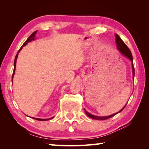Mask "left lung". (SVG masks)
Here are the masks:
<instances>
[{"mask_svg": "<svg viewBox=\"0 0 149 149\" xmlns=\"http://www.w3.org/2000/svg\"><path fill=\"white\" fill-rule=\"evenodd\" d=\"M115 37H116V47L117 49L119 50V51L121 52L123 55H124L125 57H127L128 59H129L132 62V74H133V79H134V65H133V59H132V56L131 50H129V49L128 48V47L125 45V43L123 42V40L120 38V36L118 35L117 34H115ZM127 105V104H125V106ZM125 106L123 107V108L118 111V113L113 114V115H111L110 116H95L91 115V114L89 113L88 112H87L86 110L84 109L85 113H86V115L90 117V118H92V119H95V120H106L107 118H111L113 116H115V115H116L117 113H118L120 112H121L124 109V107H125Z\"/></svg>", "mask_w": 149, "mask_h": 149, "instance_id": "obj_1", "label": "left lung"}]
</instances>
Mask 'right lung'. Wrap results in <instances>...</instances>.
<instances>
[{
	"instance_id": "right-lung-1",
	"label": "right lung",
	"mask_w": 149,
	"mask_h": 149,
	"mask_svg": "<svg viewBox=\"0 0 149 149\" xmlns=\"http://www.w3.org/2000/svg\"><path fill=\"white\" fill-rule=\"evenodd\" d=\"M36 33H37V31H34V32L33 33L31 34V35L29 38H28L27 40L26 41V42H25V43L23 44V45H22V46L20 47V49H19L18 52V53H17V54L16 55V56H15V61H14V69H13V75H12V81H13V78L14 74H15V72L16 63H17V58H18V53H19V52H20V50L22 49V48H23V47H24L25 45H26L28 43L30 42H31V41H33V40H35V35H36ZM34 118V119H36V120H40V121H46V120H50V119L53 118V117H52V118H47V119L36 118Z\"/></svg>"
}]
</instances>
